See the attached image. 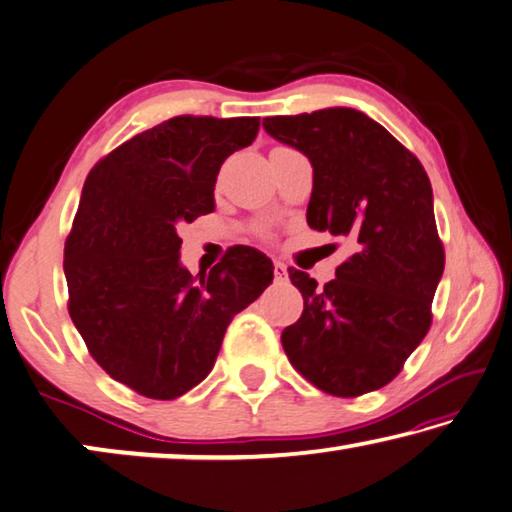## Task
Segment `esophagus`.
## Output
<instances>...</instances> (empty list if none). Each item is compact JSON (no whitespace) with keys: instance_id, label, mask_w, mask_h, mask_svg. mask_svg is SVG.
Wrapping results in <instances>:
<instances>
[{"instance_id":"obj_1","label":"esophagus","mask_w":512,"mask_h":512,"mask_svg":"<svg viewBox=\"0 0 512 512\" xmlns=\"http://www.w3.org/2000/svg\"><path fill=\"white\" fill-rule=\"evenodd\" d=\"M274 276L276 281H286L288 279V265L281 261H274Z\"/></svg>"}]
</instances>
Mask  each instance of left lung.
I'll return each mask as SVG.
<instances>
[{
    "mask_svg": "<svg viewBox=\"0 0 512 512\" xmlns=\"http://www.w3.org/2000/svg\"><path fill=\"white\" fill-rule=\"evenodd\" d=\"M263 127L313 165L308 226L354 245L324 288L290 267L304 313L283 329L281 345L292 367L326 395L379 390L433 322L445 247L431 181L413 152L354 108L274 115Z\"/></svg>",
    "mask_w": 512,
    "mask_h": 512,
    "instance_id": "obj_1",
    "label": "left lung"
}]
</instances>
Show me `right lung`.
I'll return each mask as SVG.
<instances>
[{
    "instance_id": "right-lung-1",
    "label": "right lung",
    "mask_w": 512,
    "mask_h": 512,
    "mask_svg": "<svg viewBox=\"0 0 512 512\" xmlns=\"http://www.w3.org/2000/svg\"><path fill=\"white\" fill-rule=\"evenodd\" d=\"M258 117L177 115L92 167L65 240L67 311L90 356L147 399H177L213 370L226 326L263 295L274 265L236 245L195 279L177 226L213 213L215 181L254 142Z\"/></svg>"
}]
</instances>
